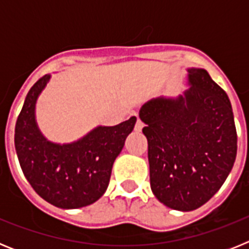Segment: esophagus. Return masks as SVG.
<instances>
[{
  "label": "esophagus",
  "instance_id": "34e87169",
  "mask_svg": "<svg viewBox=\"0 0 249 249\" xmlns=\"http://www.w3.org/2000/svg\"><path fill=\"white\" fill-rule=\"evenodd\" d=\"M143 126H144V123L142 122V121H141L140 118H138L137 122H136L135 131H136V132H141V131H142V128H143Z\"/></svg>",
  "mask_w": 249,
  "mask_h": 249
}]
</instances>
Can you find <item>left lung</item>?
<instances>
[{"label":"left lung","mask_w":249,"mask_h":249,"mask_svg":"<svg viewBox=\"0 0 249 249\" xmlns=\"http://www.w3.org/2000/svg\"><path fill=\"white\" fill-rule=\"evenodd\" d=\"M188 85L176 98L144 103L140 118L148 141L151 190L172 210H197L230 175L237 132L227 93L203 68H188Z\"/></svg>","instance_id":"left-lung-1"}]
</instances>
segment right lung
I'll use <instances>...</instances> for the list:
<instances>
[{
    "mask_svg": "<svg viewBox=\"0 0 249 249\" xmlns=\"http://www.w3.org/2000/svg\"><path fill=\"white\" fill-rule=\"evenodd\" d=\"M51 78L45 74L26 96L15 128V147L22 172L48 203L74 210L94 203L106 192L112 166L133 131V116L116 126H98L72 143H53L36 122V102Z\"/></svg>",
    "mask_w": 249,
    "mask_h": 249,
    "instance_id": "add662e5",
    "label": "right lung"
}]
</instances>
